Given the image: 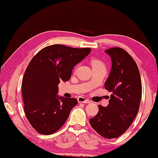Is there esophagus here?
<instances>
[{
	"label": "esophagus",
	"instance_id": "esophagus-1",
	"mask_svg": "<svg viewBox=\"0 0 158 158\" xmlns=\"http://www.w3.org/2000/svg\"><path fill=\"white\" fill-rule=\"evenodd\" d=\"M77 100H78V102H79V103L89 104L90 102H91L89 99H87V98H83V97H79L77 98Z\"/></svg>",
	"mask_w": 158,
	"mask_h": 158
}]
</instances>
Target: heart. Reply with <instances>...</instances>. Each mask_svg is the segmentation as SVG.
<instances>
[{"label":"heart","instance_id":"1","mask_svg":"<svg viewBox=\"0 0 158 158\" xmlns=\"http://www.w3.org/2000/svg\"><path fill=\"white\" fill-rule=\"evenodd\" d=\"M91 63H92L93 67H98V66H102V67H104L103 63L98 60H93L91 61Z\"/></svg>","mask_w":158,"mask_h":158}]
</instances>
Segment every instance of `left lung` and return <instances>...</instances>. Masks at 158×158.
Masks as SVG:
<instances>
[{"label": "left lung", "mask_w": 158, "mask_h": 158, "mask_svg": "<svg viewBox=\"0 0 158 158\" xmlns=\"http://www.w3.org/2000/svg\"><path fill=\"white\" fill-rule=\"evenodd\" d=\"M105 52L111 58L112 69L104 87L112 94L108 105H99L98 113L89 123L101 136L113 139L125 133L136 117L142 85L136 62L126 50L115 47Z\"/></svg>", "instance_id": "8db88e82"}]
</instances>
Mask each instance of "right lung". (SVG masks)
Instances as JSON below:
<instances>
[{
    "mask_svg": "<svg viewBox=\"0 0 158 158\" xmlns=\"http://www.w3.org/2000/svg\"><path fill=\"white\" fill-rule=\"evenodd\" d=\"M91 52L62 44L44 48L33 57L21 84L24 112L29 123L42 135L54 133L67 121L76 98L58 96V85L70 79L75 66Z\"/></svg>",
    "mask_w": 158,
    "mask_h": 158,
    "instance_id": "1",
    "label": "right lung"
}]
</instances>
